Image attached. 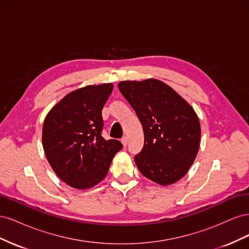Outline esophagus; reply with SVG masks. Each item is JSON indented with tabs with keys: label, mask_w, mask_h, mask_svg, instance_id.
<instances>
[{
	"label": "esophagus",
	"mask_w": 249,
	"mask_h": 249,
	"mask_svg": "<svg viewBox=\"0 0 249 249\" xmlns=\"http://www.w3.org/2000/svg\"><path fill=\"white\" fill-rule=\"evenodd\" d=\"M122 143H123L124 146H126L127 145V137H124L122 139Z\"/></svg>",
	"instance_id": "esophagus-1"
}]
</instances>
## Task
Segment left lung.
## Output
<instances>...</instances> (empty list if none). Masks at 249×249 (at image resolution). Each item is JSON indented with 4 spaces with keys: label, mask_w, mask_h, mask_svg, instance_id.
Instances as JSON below:
<instances>
[{
    "label": "left lung",
    "mask_w": 249,
    "mask_h": 249,
    "mask_svg": "<svg viewBox=\"0 0 249 249\" xmlns=\"http://www.w3.org/2000/svg\"><path fill=\"white\" fill-rule=\"evenodd\" d=\"M118 89L136 112L144 133V145L135 156L138 169L157 184H175L188 172L198 153L197 114L159 80L123 81Z\"/></svg>",
    "instance_id": "obj_1"
}]
</instances>
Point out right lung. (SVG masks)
I'll return each instance as SVG.
<instances>
[{
    "mask_svg": "<svg viewBox=\"0 0 249 249\" xmlns=\"http://www.w3.org/2000/svg\"><path fill=\"white\" fill-rule=\"evenodd\" d=\"M113 84L88 85L66 94L47 114L42 145L51 167L74 189H89L106 178L118 140L102 137V110Z\"/></svg>",
    "mask_w": 249,
    "mask_h": 249,
    "instance_id": "right-lung-1",
    "label": "right lung"
}]
</instances>
